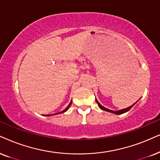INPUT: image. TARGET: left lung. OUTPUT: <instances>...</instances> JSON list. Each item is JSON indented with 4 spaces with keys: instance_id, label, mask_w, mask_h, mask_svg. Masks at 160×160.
<instances>
[{
    "instance_id": "8db88e82",
    "label": "left lung",
    "mask_w": 160,
    "mask_h": 160,
    "mask_svg": "<svg viewBox=\"0 0 160 160\" xmlns=\"http://www.w3.org/2000/svg\"><path fill=\"white\" fill-rule=\"evenodd\" d=\"M95 100H96V102H98V106L100 107V108L102 109V110H103V111H106V112H111V113H113V114H117V115H119V114H124V113H125V112H128L129 110H130V109L132 108V106H134V105L136 103V102H135L134 104H133L132 106H131L130 107H128V108H124V109H122V110H119V111H117V112H114V111H112V110H110V109H108V108H105L104 106H102V105H100V102H98V100H97V99H95Z\"/></svg>"
}]
</instances>
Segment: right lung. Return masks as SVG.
Returning <instances> with one entry per match:
<instances>
[{
    "mask_svg": "<svg viewBox=\"0 0 160 160\" xmlns=\"http://www.w3.org/2000/svg\"><path fill=\"white\" fill-rule=\"evenodd\" d=\"M72 101H71V102H70V103H69V105H68V106L67 107H66V109H64V110H63V111H62V112H60V113H64V112H66V111H67V110H68V108H69V107H70V106H71V105H72ZM60 113H58V114H60ZM48 116H50V115H48Z\"/></svg>",
    "mask_w": 160,
    "mask_h": 160,
    "instance_id": "add662e5",
    "label": "right lung"
}]
</instances>
